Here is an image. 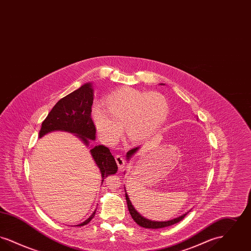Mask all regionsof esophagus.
Instances as JSON below:
<instances>
[{
    "label": "esophagus",
    "mask_w": 251,
    "mask_h": 251,
    "mask_svg": "<svg viewBox=\"0 0 251 251\" xmlns=\"http://www.w3.org/2000/svg\"><path fill=\"white\" fill-rule=\"evenodd\" d=\"M115 159H116V162H117V164H118L119 169L122 170L123 167H124V165H125V161H124L123 157L120 155V154H118V155L115 156Z\"/></svg>",
    "instance_id": "1"
}]
</instances>
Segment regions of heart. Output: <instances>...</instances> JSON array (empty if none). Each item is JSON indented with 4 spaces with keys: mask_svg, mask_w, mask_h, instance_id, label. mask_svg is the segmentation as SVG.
<instances>
[{
    "mask_svg": "<svg viewBox=\"0 0 251 251\" xmlns=\"http://www.w3.org/2000/svg\"><path fill=\"white\" fill-rule=\"evenodd\" d=\"M107 108L95 105L90 118L100 140L114 145L120 139L123 127L132 143L151 137L167 120L169 106L165 96L144 92L131 87H121L103 100Z\"/></svg>",
    "mask_w": 251,
    "mask_h": 251,
    "instance_id": "heart-1",
    "label": "heart"
}]
</instances>
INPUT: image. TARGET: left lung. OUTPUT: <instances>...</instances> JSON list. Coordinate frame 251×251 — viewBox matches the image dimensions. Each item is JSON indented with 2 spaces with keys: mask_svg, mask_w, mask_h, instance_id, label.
Segmentation results:
<instances>
[{
  "mask_svg": "<svg viewBox=\"0 0 251 251\" xmlns=\"http://www.w3.org/2000/svg\"><path fill=\"white\" fill-rule=\"evenodd\" d=\"M140 149V147H137V148H134L132 150H130L127 153H126V159L129 161L131 159L132 155H134L138 150ZM126 192V190H125ZM125 197H126V201H127V204H128V209H129V212L131 214L132 219L141 227H146V228H160V227H166L168 226H171V225H174L176 223L179 222L180 220H182L185 215H187L188 213H185L183 215H180L179 217H176L174 219H171V220H168V221H153V220H150V219H147L146 217H144L142 215H140L136 210L135 208L133 207V205L131 204V201L129 199V196L126 192L125 194Z\"/></svg>",
  "mask_w": 251,
  "mask_h": 251,
  "instance_id": "1",
  "label": "left lung"
}]
</instances>
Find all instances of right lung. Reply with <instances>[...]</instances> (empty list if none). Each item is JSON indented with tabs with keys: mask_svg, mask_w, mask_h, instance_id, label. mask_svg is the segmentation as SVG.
<instances>
[{
	"mask_svg": "<svg viewBox=\"0 0 251 251\" xmlns=\"http://www.w3.org/2000/svg\"><path fill=\"white\" fill-rule=\"evenodd\" d=\"M94 100V89L91 83L83 84L71 94L64 97L52 107L47 118L42 122L38 137L49 132L68 131L75 134L87 147L96 139V129L90 118V111ZM101 174V183L109 175L118 171L116 160L107 147L99 145L89 151ZM96 210L84 222L77 226L88 224L94 217Z\"/></svg>",
	"mask_w": 251,
	"mask_h": 251,
	"instance_id": "1",
	"label": "right lung"
}]
</instances>
